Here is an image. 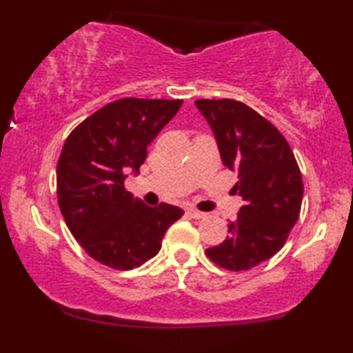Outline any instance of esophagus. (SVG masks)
<instances>
[{"label": "esophagus", "instance_id": "34e87169", "mask_svg": "<svg viewBox=\"0 0 353 353\" xmlns=\"http://www.w3.org/2000/svg\"><path fill=\"white\" fill-rule=\"evenodd\" d=\"M188 215H190L191 219H196V220L205 219L204 212H199V210H196V209H188Z\"/></svg>", "mask_w": 353, "mask_h": 353}]
</instances>
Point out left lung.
I'll list each match as a JSON object with an SVG mask.
<instances>
[{
  "instance_id": "obj_1",
  "label": "left lung",
  "mask_w": 353,
  "mask_h": 353,
  "mask_svg": "<svg viewBox=\"0 0 353 353\" xmlns=\"http://www.w3.org/2000/svg\"><path fill=\"white\" fill-rule=\"evenodd\" d=\"M214 130L221 161L238 172L233 190L245 201L228 236L205 250L230 272H245L273 257L301 214L303 183L292 149L272 122L236 99H197Z\"/></svg>"
}]
</instances>
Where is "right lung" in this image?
Wrapping results in <instances>:
<instances>
[{"instance_id":"obj_1","label":"right lung","mask_w":353,"mask_h":353,"mask_svg":"<svg viewBox=\"0 0 353 353\" xmlns=\"http://www.w3.org/2000/svg\"><path fill=\"white\" fill-rule=\"evenodd\" d=\"M181 104V99H117L67 137L57 161V204L77 243L96 262L114 270L139 267L157 255L168 226L185 214L165 202L149 207L123 185Z\"/></svg>"}]
</instances>
